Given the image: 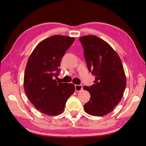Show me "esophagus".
<instances>
[{"label":"esophagus","mask_w":146,"mask_h":146,"mask_svg":"<svg viewBox=\"0 0 146 146\" xmlns=\"http://www.w3.org/2000/svg\"><path fill=\"white\" fill-rule=\"evenodd\" d=\"M75 89L76 91H80L83 89V86L82 85H75Z\"/></svg>","instance_id":"34e87169"}]
</instances>
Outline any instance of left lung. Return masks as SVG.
Wrapping results in <instances>:
<instances>
[{
	"instance_id": "8db88e82",
	"label": "left lung",
	"mask_w": 146,
	"mask_h": 146,
	"mask_svg": "<svg viewBox=\"0 0 146 146\" xmlns=\"http://www.w3.org/2000/svg\"><path fill=\"white\" fill-rule=\"evenodd\" d=\"M88 69L96 77L91 86H83L90 93L84 105L88 114L102 116L111 112L121 100L126 86L124 70L117 53L108 44L95 35L79 38Z\"/></svg>"
}]
</instances>
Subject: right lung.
Returning <instances> with one entry per match:
<instances>
[{
  "instance_id": "obj_1",
  "label": "right lung",
  "mask_w": 146,
  "mask_h": 146,
  "mask_svg": "<svg viewBox=\"0 0 146 146\" xmlns=\"http://www.w3.org/2000/svg\"><path fill=\"white\" fill-rule=\"evenodd\" d=\"M74 40L54 35L39 42L29 58L24 78L25 93L35 107L47 115L62 113L75 91L74 84L54 79L59 75L61 58Z\"/></svg>"
}]
</instances>
